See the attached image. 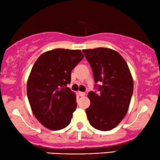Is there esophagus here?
Wrapping results in <instances>:
<instances>
[{
  "instance_id": "34e87169",
  "label": "esophagus",
  "mask_w": 160,
  "mask_h": 160,
  "mask_svg": "<svg viewBox=\"0 0 160 160\" xmlns=\"http://www.w3.org/2000/svg\"><path fill=\"white\" fill-rule=\"evenodd\" d=\"M79 95H80V96H81V97H82V96H85L86 95V93L85 92H79Z\"/></svg>"
}]
</instances>
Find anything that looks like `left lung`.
Here are the masks:
<instances>
[{
    "label": "left lung",
    "mask_w": 160,
    "mask_h": 160,
    "mask_svg": "<svg viewBox=\"0 0 160 160\" xmlns=\"http://www.w3.org/2000/svg\"><path fill=\"white\" fill-rule=\"evenodd\" d=\"M90 64L94 80L101 82L99 92L88 93L90 105L86 110L92 127L101 131L115 128L127 113L133 92V79L124 58L113 49H82Z\"/></svg>",
    "instance_id": "8db88e82"
}]
</instances>
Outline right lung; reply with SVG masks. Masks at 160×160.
I'll list each match as a JSON object with an SVG mask.
<instances>
[{"label": "right lung", "instance_id": "right-lung-1", "mask_svg": "<svg viewBox=\"0 0 160 160\" xmlns=\"http://www.w3.org/2000/svg\"><path fill=\"white\" fill-rule=\"evenodd\" d=\"M80 49H55L43 52L33 65L27 95L37 120L51 130L65 128L77 108L76 94L67 87L71 72L83 58Z\"/></svg>", "mask_w": 160, "mask_h": 160}]
</instances>
